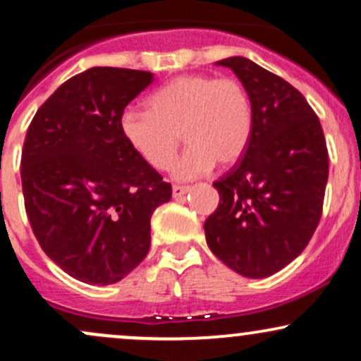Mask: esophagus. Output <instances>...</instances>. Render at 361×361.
Here are the masks:
<instances>
[{
    "mask_svg": "<svg viewBox=\"0 0 361 361\" xmlns=\"http://www.w3.org/2000/svg\"><path fill=\"white\" fill-rule=\"evenodd\" d=\"M190 192L188 186H180V185H175L173 186V198H181L185 197L186 193Z\"/></svg>",
    "mask_w": 361,
    "mask_h": 361,
    "instance_id": "34e87169",
    "label": "esophagus"
}]
</instances>
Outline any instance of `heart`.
Here are the masks:
<instances>
[{
	"label": "heart",
	"instance_id": "heart-1",
	"mask_svg": "<svg viewBox=\"0 0 361 361\" xmlns=\"http://www.w3.org/2000/svg\"><path fill=\"white\" fill-rule=\"evenodd\" d=\"M149 110L127 109L120 130L144 163L166 169L181 144L188 149L171 166L178 181H192L244 156L252 135V103L241 81L185 74L149 97Z\"/></svg>",
	"mask_w": 361,
	"mask_h": 361
}]
</instances>
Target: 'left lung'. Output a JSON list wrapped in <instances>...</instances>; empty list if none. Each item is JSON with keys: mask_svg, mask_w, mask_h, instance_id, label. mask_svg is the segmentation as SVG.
<instances>
[{"mask_svg": "<svg viewBox=\"0 0 361 361\" xmlns=\"http://www.w3.org/2000/svg\"><path fill=\"white\" fill-rule=\"evenodd\" d=\"M233 69L252 103V135L235 166L214 183L217 210L204 224L210 251L247 279L280 271L304 251L322 212L329 173L321 122L299 90L246 57Z\"/></svg>", "mask_w": 361, "mask_h": 361, "instance_id": "8db88e82", "label": "left lung"}]
</instances>
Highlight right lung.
<instances>
[{"mask_svg":"<svg viewBox=\"0 0 361 361\" xmlns=\"http://www.w3.org/2000/svg\"><path fill=\"white\" fill-rule=\"evenodd\" d=\"M154 74L91 68L37 110L22 151L25 210L45 255L73 279L117 283L146 258L171 185L123 139L120 115Z\"/></svg>","mask_w":361,"mask_h":361,"instance_id":"obj_1","label":"right lung"}]
</instances>
